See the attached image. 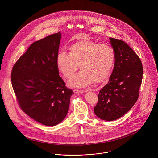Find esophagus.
I'll return each instance as SVG.
<instances>
[{"mask_svg": "<svg viewBox=\"0 0 158 158\" xmlns=\"http://www.w3.org/2000/svg\"><path fill=\"white\" fill-rule=\"evenodd\" d=\"M73 91H74V93H76V94H77V93H84V90L77 89H74L73 90Z\"/></svg>", "mask_w": 158, "mask_h": 158, "instance_id": "34e87169", "label": "esophagus"}]
</instances>
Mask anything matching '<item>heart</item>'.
Listing matches in <instances>:
<instances>
[{"label":"heart","mask_w":158,"mask_h":158,"mask_svg":"<svg viewBox=\"0 0 158 158\" xmlns=\"http://www.w3.org/2000/svg\"><path fill=\"white\" fill-rule=\"evenodd\" d=\"M114 49L107 44H98L88 38H82L73 44L69 53L62 50L56 58L59 71L67 79L77 70L81 71L69 81V85L85 87L94 81L100 83L108 77L114 62Z\"/></svg>","instance_id":"b5f03b06"}]
</instances>
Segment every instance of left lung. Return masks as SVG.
<instances>
[{
  "instance_id": "obj_1",
  "label": "left lung",
  "mask_w": 158,
  "mask_h": 158,
  "mask_svg": "<svg viewBox=\"0 0 158 158\" xmlns=\"http://www.w3.org/2000/svg\"><path fill=\"white\" fill-rule=\"evenodd\" d=\"M109 39L115 54L114 66L94 108L95 114L107 121L121 118L135 105L143 75L140 59L130 47L123 40Z\"/></svg>"
}]
</instances>
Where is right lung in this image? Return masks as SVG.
I'll list each match as a JSON object with an SVG mask.
<instances>
[{"mask_svg": "<svg viewBox=\"0 0 158 158\" xmlns=\"http://www.w3.org/2000/svg\"><path fill=\"white\" fill-rule=\"evenodd\" d=\"M61 35L59 32L33 43L11 71L21 109L46 126L56 125L65 118L74 94L65 87L56 65Z\"/></svg>", "mask_w": 158, "mask_h": 158, "instance_id": "1", "label": "right lung"}]
</instances>
